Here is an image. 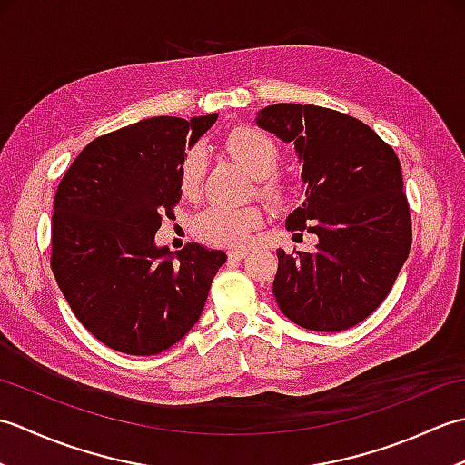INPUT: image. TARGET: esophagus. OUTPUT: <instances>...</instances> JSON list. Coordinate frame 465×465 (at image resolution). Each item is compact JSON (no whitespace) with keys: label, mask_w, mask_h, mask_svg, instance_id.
Here are the masks:
<instances>
[{"label":"esophagus","mask_w":465,"mask_h":465,"mask_svg":"<svg viewBox=\"0 0 465 465\" xmlns=\"http://www.w3.org/2000/svg\"><path fill=\"white\" fill-rule=\"evenodd\" d=\"M227 258H230V262H242L245 258V252H230Z\"/></svg>","instance_id":"esophagus-1"}]
</instances>
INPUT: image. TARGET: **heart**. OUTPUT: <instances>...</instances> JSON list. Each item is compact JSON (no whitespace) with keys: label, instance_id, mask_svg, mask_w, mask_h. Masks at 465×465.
<instances>
[{"label":"heart","instance_id":"heart-1","mask_svg":"<svg viewBox=\"0 0 465 465\" xmlns=\"http://www.w3.org/2000/svg\"><path fill=\"white\" fill-rule=\"evenodd\" d=\"M223 150L255 177L260 195L270 203L282 205L290 200V182L275 172L282 162V147L272 134L255 125L235 127L223 137ZM205 170V152L202 147H190L180 163V192L185 197H195L202 192ZM262 222V212L253 205H215L195 217L193 232L205 243L238 250L248 245L252 232L258 230Z\"/></svg>","mask_w":465,"mask_h":465}]
</instances>
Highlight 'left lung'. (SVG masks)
<instances>
[{
  "instance_id": "8db88e82",
  "label": "left lung",
  "mask_w": 465,
  "mask_h": 465,
  "mask_svg": "<svg viewBox=\"0 0 465 465\" xmlns=\"http://www.w3.org/2000/svg\"><path fill=\"white\" fill-rule=\"evenodd\" d=\"M258 125L303 160L305 202L285 227L320 240L312 252L278 250L275 302L305 330H348L385 300L411 248L398 155L370 125L330 107L268 105Z\"/></svg>"
}]
</instances>
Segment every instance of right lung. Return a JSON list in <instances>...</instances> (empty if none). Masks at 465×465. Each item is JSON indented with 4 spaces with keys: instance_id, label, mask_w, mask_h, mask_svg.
Wrapping results in <instances>:
<instances>
[{
    "instance_id": "add662e5",
    "label": "right lung",
    "mask_w": 465,
    "mask_h": 465,
    "mask_svg": "<svg viewBox=\"0 0 465 465\" xmlns=\"http://www.w3.org/2000/svg\"><path fill=\"white\" fill-rule=\"evenodd\" d=\"M215 114L160 115L95 137L62 177L52 215V272L69 308L107 348L155 355L200 320L223 252L157 250L180 203V163Z\"/></svg>"
}]
</instances>
